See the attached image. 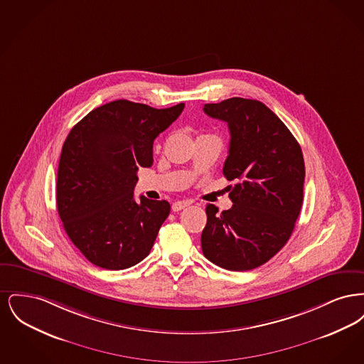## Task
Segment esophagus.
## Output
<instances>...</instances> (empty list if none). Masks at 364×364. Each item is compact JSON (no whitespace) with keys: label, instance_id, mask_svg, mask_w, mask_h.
Instances as JSON below:
<instances>
[{"label":"esophagus","instance_id":"esophagus-1","mask_svg":"<svg viewBox=\"0 0 364 364\" xmlns=\"http://www.w3.org/2000/svg\"><path fill=\"white\" fill-rule=\"evenodd\" d=\"M190 205L191 203L188 200H176L173 205H172V210L173 211H180V210H183V208H187Z\"/></svg>","mask_w":364,"mask_h":364}]
</instances>
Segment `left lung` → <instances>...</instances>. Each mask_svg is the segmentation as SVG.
Segmentation results:
<instances>
[{
	"label": "left lung",
	"mask_w": 364,
	"mask_h": 364,
	"mask_svg": "<svg viewBox=\"0 0 364 364\" xmlns=\"http://www.w3.org/2000/svg\"><path fill=\"white\" fill-rule=\"evenodd\" d=\"M203 112L228 122L230 132L224 176L233 206H206L203 255L233 272L259 267L289 240L303 203L304 159L287 125L259 101L229 98Z\"/></svg>",
	"instance_id": "obj_1"
}]
</instances>
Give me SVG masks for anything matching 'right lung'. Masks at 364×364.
Instances as JSON below:
<instances>
[{
    "instance_id": "1",
    "label": "right lung",
    "mask_w": 364,
    "mask_h": 364,
    "mask_svg": "<svg viewBox=\"0 0 364 364\" xmlns=\"http://www.w3.org/2000/svg\"><path fill=\"white\" fill-rule=\"evenodd\" d=\"M119 100L91 110L65 139L57 172V210L70 242L92 264L122 270L144 259L171 213L166 200L134 198L153 143L181 114Z\"/></svg>"
}]
</instances>
